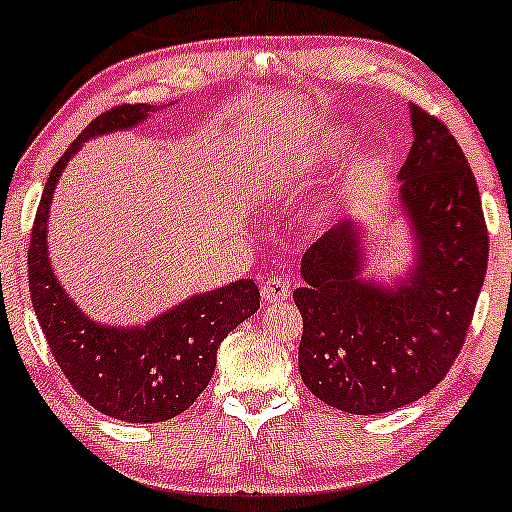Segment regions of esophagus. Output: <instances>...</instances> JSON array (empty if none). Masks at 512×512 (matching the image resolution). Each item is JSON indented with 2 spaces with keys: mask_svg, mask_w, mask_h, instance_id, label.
<instances>
[{
  "mask_svg": "<svg viewBox=\"0 0 512 512\" xmlns=\"http://www.w3.org/2000/svg\"><path fill=\"white\" fill-rule=\"evenodd\" d=\"M292 287H289V280L282 275L268 277L266 282L261 285V296L268 301V304H277V301H285Z\"/></svg>",
  "mask_w": 512,
  "mask_h": 512,
  "instance_id": "1",
  "label": "esophagus"
}]
</instances>
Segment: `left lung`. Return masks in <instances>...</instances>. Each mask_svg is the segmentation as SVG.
<instances>
[{
	"instance_id": "left-lung-1",
	"label": "left lung",
	"mask_w": 512,
	"mask_h": 512,
	"mask_svg": "<svg viewBox=\"0 0 512 512\" xmlns=\"http://www.w3.org/2000/svg\"><path fill=\"white\" fill-rule=\"evenodd\" d=\"M415 140L399 170L418 266L406 285L358 277L361 232L339 223L301 261V380L327 406L375 415L408 406L449 375L468 337L489 261L477 180L437 116L410 106Z\"/></svg>"
}]
</instances>
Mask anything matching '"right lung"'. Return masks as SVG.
Wrapping results in <instances>:
<instances>
[{
	"label": "right lung",
	"mask_w": 512,
	"mask_h": 512,
	"mask_svg": "<svg viewBox=\"0 0 512 512\" xmlns=\"http://www.w3.org/2000/svg\"><path fill=\"white\" fill-rule=\"evenodd\" d=\"M154 106L118 104L63 151L44 185L28 246L30 299L54 361L99 413L123 422H166L208 387L223 339L258 311L254 280L192 296L144 327H109L85 318L63 292L47 256V218L61 170L90 137L132 128Z\"/></svg>",
	"instance_id": "1"
}]
</instances>
